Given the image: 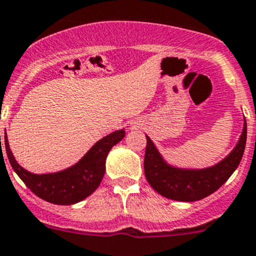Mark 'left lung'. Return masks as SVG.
<instances>
[{
	"label": "left lung",
	"mask_w": 256,
	"mask_h": 256,
	"mask_svg": "<svg viewBox=\"0 0 256 256\" xmlns=\"http://www.w3.org/2000/svg\"><path fill=\"white\" fill-rule=\"evenodd\" d=\"M144 168L151 188L162 196L175 202H198L215 192L226 182L242 161L246 144V121L235 148L215 165L204 168H178L168 164L154 141L146 135Z\"/></svg>",
	"instance_id": "8db88e82"
}]
</instances>
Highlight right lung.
<instances>
[{
  "instance_id": "obj_1",
  "label": "right lung",
  "mask_w": 256,
  "mask_h": 256,
  "mask_svg": "<svg viewBox=\"0 0 256 256\" xmlns=\"http://www.w3.org/2000/svg\"><path fill=\"white\" fill-rule=\"evenodd\" d=\"M125 128L116 130L98 140L75 165L50 174H34L22 168L10 148L4 132V146L10 164L27 188L44 202L56 205H72L90 196L105 175L108 154L125 138ZM1 142V138H0Z\"/></svg>"
}]
</instances>
